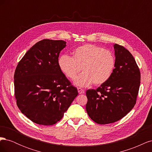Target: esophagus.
Returning <instances> with one entry per match:
<instances>
[{
	"label": "esophagus",
	"instance_id": "esophagus-1",
	"mask_svg": "<svg viewBox=\"0 0 152 152\" xmlns=\"http://www.w3.org/2000/svg\"><path fill=\"white\" fill-rule=\"evenodd\" d=\"M77 90H78V92H79V94H83V93H84V90L80 88V87H77Z\"/></svg>",
	"mask_w": 152,
	"mask_h": 152
}]
</instances>
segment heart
I'll return each mask as SVG.
<instances>
[{
    "label": "heart",
    "mask_w": 152,
    "mask_h": 152,
    "mask_svg": "<svg viewBox=\"0 0 152 152\" xmlns=\"http://www.w3.org/2000/svg\"><path fill=\"white\" fill-rule=\"evenodd\" d=\"M115 58L110 50L93 44H85L77 48L73 57L62 55L58 59V66L68 79L73 80L80 72L83 73L75 80L79 87H87L94 83L100 86L111 77L115 68Z\"/></svg>",
    "instance_id": "b5f03b06"
}]
</instances>
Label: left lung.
<instances>
[{"instance_id": "1", "label": "left lung", "mask_w": 152, "mask_h": 152, "mask_svg": "<svg viewBox=\"0 0 152 152\" xmlns=\"http://www.w3.org/2000/svg\"><path fill=\"white\" fill-rule=\"evenodd\" d=\"M115 68L110 79L96 89L86 91V111L96 123L107 124L121 120L134 107L141 75L134 57L122 45H113Z\"/></svg>"}]
</instances>
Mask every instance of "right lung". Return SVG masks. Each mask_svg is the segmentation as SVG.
Wrapping results in <instances>:
<instances>
[{
	"instance_id": "add662e5",
	"label": "right lung",
	"mask_w": 152,
	"mask_h": 152,
	"mask_svg": "<svg viewBox=\"0 0 152 152\" xmlns=\"http://www.w3.org/2000/svg\"><path fill=\"white\" fill-rule=\"evenodd\" d=\"M65 46L61 40H40L26 53L15 70L18 107L39 125L52 126L60 121L78 95L58 66L59 53Z\"/></svg>"
}]
</instances>
